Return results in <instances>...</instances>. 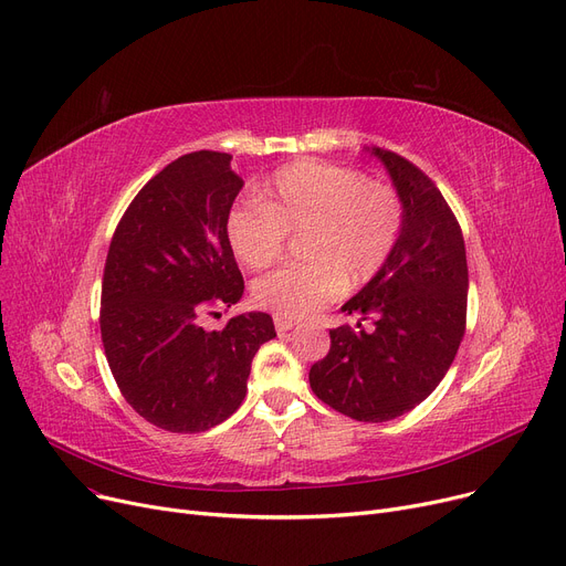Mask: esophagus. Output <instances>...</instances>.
Returning <instances> with one entry per match:
<instances>
[{
  "instance_id": "34e87169",
  "label": "esophagus",
  "mask_w": 566,
  "mask_h": 566,
  "mask_svg": "<svg viewBox=\"0 0 566 566\" xmlns=\"http://www.w3.org/2000/svg\"><path fill=\"white\" fill-rule=\"evenodd\" d=\"M274 325H276V332H279V334H283V332H290L294 325H297V322L290 319V317H281V315H274Z\"/></svg>"
}]
</instances>
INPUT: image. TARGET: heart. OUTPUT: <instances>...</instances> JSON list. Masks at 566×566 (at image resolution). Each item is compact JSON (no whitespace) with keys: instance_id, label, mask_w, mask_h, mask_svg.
Here are the masks:
<instances>
[{"instance_id":"obj_1","label":"heart","mask_w":566,"mask_h":566,"mask_svg":"<svg viewBox=\"0 0 566 566\" xmlns=\"http://www.w3.org/2000/svg\"><path fill=\"white\" fill-rule=\"evenodd\" d=\"M287 232H306L308 262L262 276L253 300L281 317H304L382 272L402 232V202L389 184L357 170L294 160L262 184L258 202L237 205L226 221L234 255L251 269L272 266Z\"/></svg>"}]
</instances>
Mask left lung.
Listing matches in <instances>:
<instances>
[{
    "label": "left lung",
    "instance_id": "8db88e82",
    "mask_svg": "<svg viewBox=\"0 0 566 566\" xmlns=\"http://www.w3.org/2000/svg\"><path fill=\"white\" fill-rule=\"evenodd\" d=\"M402 202V232L382 272L343 311L373 329H332L311 366L313 394L357 421H389L417 408L447 375L465 334V241L440 188L408 158L373 147Z\"/></svg>",
    "mask_w": 566,
    "mask_h": 566
}]
</instances>
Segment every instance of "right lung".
I'll return each instance as SVG.
<instances>
[{
	"label": "right lung",
	"instance_id": "right-lung-1",
	"mask_svg": "<svg viewBox=\"0 0 566 566\" xmlns=\"http://www.w3.org/2000/svg\"><path fill=\"white\" fill-rule=\"evenodd\" d=\"M230 154L191 151L154 175L133 198L107 249L101 340L128 406L170 433H202L247 396L251 361L276 336L266 313L230 308L244 279L226 234L241 177Z\"/></svg>",
	"mask_w": 566,
	"mask_h": 566
}]
</instances>
